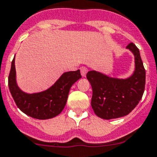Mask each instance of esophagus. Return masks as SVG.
<instances>
[{"instance_id":"1","label":"esophagus","mask_w":157,"mask_h":157,"mask_svg":"<svg viewBox=\"0 0 157 157\" xmlns=\"http://www.w3.org/2000/svg\"><path fill=\"white\" fill-rule=\"evenodd\" d=\"M87 72H88V69L86 68V67H81V76L85 77V76H86V73H87Z\"/></svg>"}]
</instances>
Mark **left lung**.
<instances>
[{"label": "left lung", "instance_id": "left-lung-1", "mask_svg": "<svg viewBox=\"0 0 157 157\" xmlns=\"http://www.w3.org/2000/svg\"><path fill=\"white\" fill-rule=\"evenodd\" d=\"M126 48L135 58V69L129 77H112L95 70L86 75L93 90L92 108L96 115L103 119L127 115L138 105L144 92L146 72L140 51L133 43Z\"/></svg>", "mask_w": 157, "mask_h": 157}]
</instances>
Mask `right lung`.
<instances>
[{
    "label": "right lung",
    "mask_w": 157,
    "mask_h": 157,
    "mask_svg": "<svg viewBox=\"0 0 157 157\" xmlns=\"http://www.w3.org/2000/svg\"><path fill=\"white\" fill-rule=\"evenodd\" d=\"M81 78L80 70L63 72L48 90L28 94L19 88L17 82L15 56L9 76V89L17 106L26 115L37 119H49L60 114L67 102L69 90Z\"/></svg>",
    "instance_id": "obj_1"
}]
</instances>
